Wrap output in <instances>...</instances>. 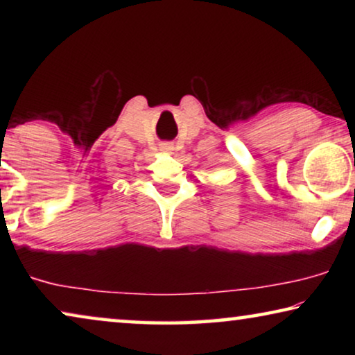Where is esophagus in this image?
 Here are the masks:
<instances>
[{"instance_id":"1","label":"esophagus","mask_w":355,"mask_h":355,"mask_svg":"<svg viewBox=\"0 0 355 355\" xmlns=\"http://www.w3.org/2000/svg\"><path fill=\"white\" fill-rule=\"evenodd\" d=\"M163 150H164V152H169V150H172V147L171 146H163Z\"/></svg>"}]
</instances>
